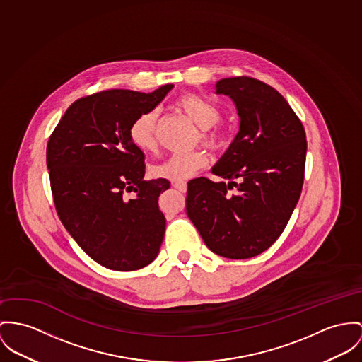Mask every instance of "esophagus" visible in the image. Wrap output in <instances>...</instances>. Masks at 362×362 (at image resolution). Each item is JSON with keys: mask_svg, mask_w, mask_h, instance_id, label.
<instances>
[{"mask_svg": "<svg viewBox=\"0 0 362 362\" xmlns=\"http://www.w3.org/2000/svg\"><path fill=\"white\" fill-rule=\"evenodd\" d=\"M173 187L177 189V190L182 192V193H186V192H187V183H186V182H175V183H173Z\"/></svg>", "mask_w": 362, "mask_h": 362, "instance_id": "1", "label": "esophagus"}]
</instances>
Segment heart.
I'll return each mask as SVG.
<instances>
[{
  "label": "heart",
  "mask_w": 362,
  "mask_h": 362,
  "mask_svg": "<svg viewBox=\"0 0 362 362\" xmlns=\"http://www.w3.org/2000/svg\"><path fill=\"white\" fill-rule=\"evenodd\" d=\"M179 107L201 128V140L205 146L216 148L224 141V131L216 124L222 112L216 103L199 93H186L177 100ZM157 110H147L138 115L129 127V139L141 150L151 151L156 147ZM208 158L202 151L172 154L164 163L153 168V175L170 182H185L206 167Z\"/></svg>",
  "instance_id": "1"
}]
</instances>
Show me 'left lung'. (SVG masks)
I'll return each instance as SVG.
<instances>
[{
  "instance_id": "8db88e82",
  "label": "left lung",
  "mask_w": 362,
  "mask_h": 362,
  "mask_svg": "<svg viewBox=\"0 0 362 362\" xmlns=\"http://www.w3.org/2000/svg\"><path fill=\"white\" fill-rule=\"evenodd\" d=\"M238 110L240 132L212 172L226 182L187 183L186 211L206 247L228 259L269 250L282 234L305 180L302 121L277 89L240 76L216 83Z\"/></svg>"
}]
</instances>
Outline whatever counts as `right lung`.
Wrapping results in <instances>:
<instances>
[{
	"mask_svg": "<svg viewBox=\"0 0 362 362\" xmlns=\"http://www.w3.org/2000/svg\"><path fill=\"white\" fill-rule=\"evenodd\" d=\"M173 85L151 93L128 89L96 92L76 100L47 146L56 212L100 266L135 272L158 255L165 216L158 197L167 179L144 180V154L129 139L132 121L154 110Z\"/></svg>",
	"mask_w": 362,
	"mask_h": 362,
	"instance_id": "1",
	"label": "right lung"
}]
</instances>
